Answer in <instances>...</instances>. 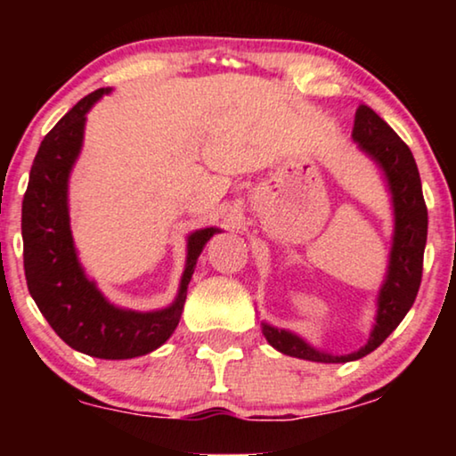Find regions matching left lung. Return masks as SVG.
<instances>
[{"instance_id": "obj_1", "label": "left lung", "mask_w": 456, "mask_h": 456, "mask_svg": "<svg viewBox=\"0 0 456 456\" xmlns=\"http://www.w3.org/2000/svg\"><path fill=\"white\" fill-rule=\"evenodd\" d=\"M353 139L384 170L395 205V236H392L390 264L378 297V317L370 340L351 354H330L317 351L289 330L261 323L264 336L276 351L317 363H346L365 357L395 332L403 317L413 307L421 284L423 251L428 240V208L423 201L421 178L415 158L401 136L367 105L354 114Z\"/></svg>"}]
</instances>
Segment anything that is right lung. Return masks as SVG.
Here are the masks:
<instances>
[{
  "label": "right lung",
  "instance_id": "obj_1",
  "mask_svg": "<svg viewBox=\"0 0 456 456\" xmlns=\"http://www.w3.org/2000/svg\"><path fill=\"white\" fill-rule=\"evenodd\" d=\"M105 93L110 89L80 99L41 141L22 201L24 276L37 307L68 346L97 359H133L155 351L176 330L197 257L220 228L189 236L178 297L166 309L116 307L85 276L70 232L68 176L83 147L86 111Z\"/></svg>",
  "mask_w": 456,
  "mask_h": 456
}]
</instances>
